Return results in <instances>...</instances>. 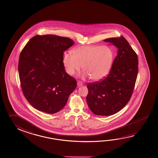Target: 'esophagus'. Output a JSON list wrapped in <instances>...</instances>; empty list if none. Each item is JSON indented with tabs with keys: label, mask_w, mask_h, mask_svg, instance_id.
I'll use <instances>...</instances> for the list:
<instances>
[{
	"label": "esophagus",
	"mask_w": 158,
	"mask_h": 158,
	"mask_svg": "<svg viewBox=\"0 0 158 158\" xmlns=\"http://www.w3.org/2000/svg\"><path fill=\"white\" fill-rule=\"evenodd\" d=\"M77 86H81L83 85V83L81 81H78L77 82Z\"/></svg>",
	"instance_id": "1"
}]
</instances>
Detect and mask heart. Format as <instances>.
<instances>
[{"label":"heart","mask_w":158,"mask_h":158,"mask_svg":"<svg viewBox=\"0 0 158 158\" xmlns=\"http://www.w3.org/2000/svg\"><path fill=\"white\" fill-rule=\"evenodd\" d=\"M73 52H66L63 57V64L68 74L74 75L83 66L84 76L98 81L106 77L110 71L113 53L109 47L83 45L75 48Z\"/></svg>","instance_id":"1"}]
</instances>
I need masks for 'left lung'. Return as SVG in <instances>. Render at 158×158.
Returning <instances> with one entry per match:
<instances>
[{"label":"left lung","mask_w":158,"mask_h":158,"mask_svg":"<svg viewBox=\"0 0 158 158\" xmlns=\"http://www.w3.org/2000/svg\"><path fill=\"white\" fill-rule=\"evenodd\" d=\"M118 48L107 77L87 84L86 102L93 113L110 116L117 113L131 98L138 74L137 54L122 36L105 39Z\"/></svg>","instance_id":"8db88e82"}]
</instances>
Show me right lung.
<instances>
[{
    "instance_id": "obj_1",
    "label": "right lung",
    "mask_w": 158,
    "mask_h": 158,
    "mask_svg": "<svg viewBox=\"0 0 158 158\" xmlns=\"http://www.w3.org/2000/svg\"><path fill=\"white\" fill-rule=\"evenodd\" d=\"M73 45L68 37L36 35L22 49L18 62L21 89L36 110L56 113L76 88V79L65 72L63 64L64 52Z\"/></svg>"
}]
</instances>
